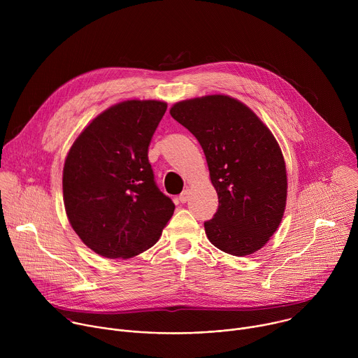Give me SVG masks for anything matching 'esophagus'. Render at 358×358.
Instances as JSON below:
<instances>
[{
    "label": "esophagus",
    "mask_w": 358,
    "mask_h": 358,
    "mask_svg": "<svg viewBox=\"0 0 358 358\" xmlns=\"http://www.w3.org/2000/svg\"><path fill=\"white\" fill-rule=\"evenodd\" d=\"M178 199H180V202H187L188 199H189V189H185V191H182L181 194H180V196H178Z\"/></svg>",
    "instance_id": "34e87169"
}]
</instances>
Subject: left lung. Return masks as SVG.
<instances>
[{
  "label": "left lung",
  "instance_id": "8db88e82",
  "mask_svg": "<svg viewBox=\"0 0 358 358\" xmlns=\"http://www.w3.org/2000/svg\"><path fill=\"white\" fill-rule=\"evenodd\" d=\"M170 115L199 141L218 194V210L203 224L210 242L234 257L259 250L286 208V164L275 136L252 109L227 94L177 101Z\"/></svg>",
  "mask_w": 358,
  "mask_h": 358
}]
</instances>
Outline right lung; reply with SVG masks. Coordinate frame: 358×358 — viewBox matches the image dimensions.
I'll use <instances>...</instances> for the list:
<instances>
[{
    "instance_id": "add662e5",
    "label": "right lung",
    "mask_w": 358,
    "mask_h": 358,
    "mask_svg": "<svg viewBox=\"0 0 358 358\" xmlns=\"http://www.w3.org/2000/svg\"><path fill=\"white\" fill-rule=\"evenodd\" d=\"M166 110L162 100L120 101L97 115L68 151L65 211L82 242L101 257H137L160 239L174 214L147 157Z\"/></svg>"
}]
</instances>
